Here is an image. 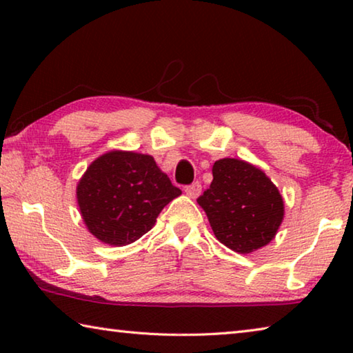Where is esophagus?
Returning a JSON list of instances; mask_svg holds the SVG:
<instances>
[{
	"mask_svg": "<svg viewBox=\"0 0 353 353\" xmlns=\"http://www.w3.org/2000/svg\"><path fill=\"white\" fill-rule=\"evenodd\" d=\"M201 190H202L201 183L199 182H194V183L187 185V187H185V193H187L190 198H198L199 193H201Z\"/></svg>",
	"mask_w": 353,
	"mask_h": 353,
	"instance_id": "esophagus-1",
	"label": "esophagus"
}]
</instances>
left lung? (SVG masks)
Listing matches in <instances>:
<instances>
[{"mask_svg":"<svg viewBox=\"0 0 353 353\" xmlns=\"http://www.w3.org/2000/svg\"><path fill=\"white\" fill-rule=\"evenodd\" d=\"M214 236L227 248L249 254L266 246L283 219V199L265 172L243 160L213 165V181L198 198Z\"/></svg>","mask_w":353,"mask_h":353,"instance_id":"8db88e82","label":"left lung"}]
</instances>
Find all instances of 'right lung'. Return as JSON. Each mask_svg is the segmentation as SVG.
<instances>
[{
  "mask_svg": "<svg viewBox=\"0 0 353 353\" xmlns=\"http://www.w3.org/2000/svg\"><path fill=\"white\" fill-rule=\"evenodd\" d=\"M181 193L151 155L112 151L87 168L77 185V204L98 240L126 246L151 230L163 207Z\"/></svg>",
  "mask_w": 353,
  "mask_h": 353,
  "instance_id": "obj_1",
  "label": "right lung"
}]
</instances>
